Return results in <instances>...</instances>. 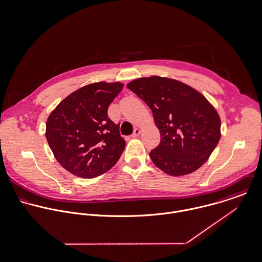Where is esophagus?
Here are the masks:
<instances>
[{"instance_id":"esophagus-1","label":"esophagus","mask_w":262,"mask_h":262,"mask_svg":"<svg viewBox=\"0 0 262 262\" xmlns=\"http://www.w3.org/2000/svg\"><path fill=\"white\" fill-rule=\"evenodd\" d=\"M140 134H141V129L140 128H135V130L132 135V138H137V137L140 136Z\"/></svg>"}]
</instances>
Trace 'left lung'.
<instances>
[{"instance_id":"obj_1","label":"left lung","mask_w":262,"mask_h":262,"mask_svg":"<svg viewBox=\"0 0 262 262\" xmlns=\"http://www.w3.org/2000/svg\"><path fill=\"white\" fill-rule=\"evenodd\" d=\"M126 87L153 112L161 142L150 157L159 169L182 176L208 161L221 138V119L202 93L180 81L159 76L136 79Z\"/></svg>"}]
</instances>
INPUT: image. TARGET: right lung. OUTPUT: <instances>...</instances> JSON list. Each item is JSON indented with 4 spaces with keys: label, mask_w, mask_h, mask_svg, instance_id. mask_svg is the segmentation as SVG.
I'll list each match as a JSON object with an SVG mask.
<instances>
[{
    "label": "right lung",
    "mask_w": 262,
    "mask_h": 262,
    "mask_svg": "<svg viewBox=\"0 0 262 262\" xmlns=\"http://www.w3.org/2000/svg\"><path fill=\"white\" fill-rule=\"evenodd\" d=\"M122 83L98 82L71 93L47 120L46 137L56 161L82 178L97 177L119 160L125 141L107 109Z\"/></svg>",
    "instance_id": "add662e5"
}]
</instances>
